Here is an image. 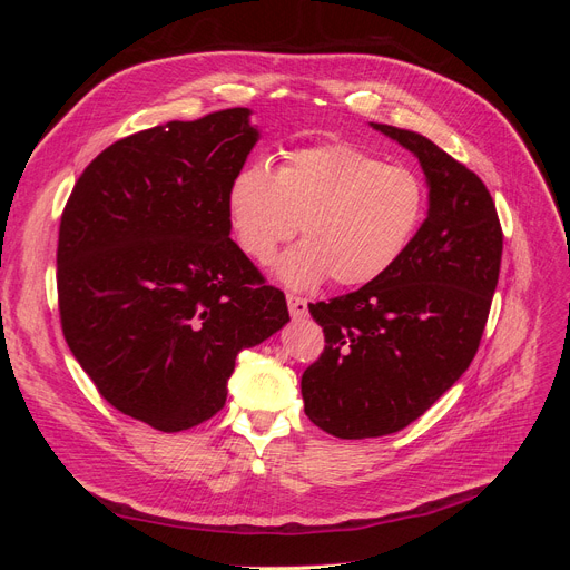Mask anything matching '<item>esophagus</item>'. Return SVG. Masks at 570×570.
I'll list each match as a JSON object with an SVG mask.
<instances>
[{"label": "esophagus", "instance_id": "1", "mask_svg": "<svg viewBox=\"0 0 570 570\" xmlns=\"http://www.w3.org/2000/svg\"><path fill=\"white\" fill-rule=\"evenodd\" d=\"M287 308H289V316H292V318H304V316H308V304H306L304 297L287 295Z\"/></svg>", "mask_w": 570, "mask_h": 570}]
</instances>
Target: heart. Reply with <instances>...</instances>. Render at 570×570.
Returning <instances> with one entry per match:
<instances>
[{
	"label": "heart",
	"instance_id": "1",
	"mask_svg": "<svg viewBox=\"0 0 570 570\" xmlns=\"http://www.w3.org/2000/svg\"><path fill=\"white\" fill-rule=\"evenodd\" d=\"M425 202L411 168L333 142L289 151L278 170L245 164L228 185L226 209L237 245L262 264L302 228L304 243L283 254L275 273L304 289L327 275L342 287L381 278L416 237Z\"/></svg>",
	"mask_w": 570,
	"mask_h": 570
}]
</instances>
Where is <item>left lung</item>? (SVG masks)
Wrapping results in <instances>:
<instances>
[{
    "label": "left lung",
    "mask_w": 570,
    "mask_h": 570,
    "mask_svg": "<svg viewBox=\"0 0 570 570\" xmlns=\"http://www.w3.org/2000/svg\"><path fill=\"white\" fill-rule=\"evenodd\" d=\"M371 126L416 154L430 206L385 275L308 304L325 350L302 375L304 411L340 440L396 433L459 381L478 352L502 264L504 235L485 183L419 132Z\"/></svg>",
    "instance_id": "8db88e82"
}]
</instances>
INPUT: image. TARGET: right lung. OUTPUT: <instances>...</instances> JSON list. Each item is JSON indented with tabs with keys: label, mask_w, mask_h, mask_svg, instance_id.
<instances>
[{
	"label": "right lung",
	"mask_w": 570,
	"mask_h": 570,
	"mask_svg": "<svg viewBox=\"0 0 570 570\" xmlns=\"http://www.w3.org/2000/svg\"><path fill=\"white\" fill-rule=\"evenodd\" d=\"M249 109L168 120L82 170L57 247L61 331L126 416L164 433L226 404L237 354L289 321L230 239L226 195L258 140Z\"/></svg>",
	"instance_id": "1"
}]
</instances>
